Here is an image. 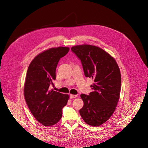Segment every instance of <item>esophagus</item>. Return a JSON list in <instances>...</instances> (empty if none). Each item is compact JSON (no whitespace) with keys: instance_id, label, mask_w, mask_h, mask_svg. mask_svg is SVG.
Instances as JSON below:
<instances>
[{"instance_id":"esophagus-1","label":"esophagus","mask_w":148,"mask_h":148,"mask_svg":"<svg viewBox=\"0 0 148 148\" xmlns=\"http://www.w3.org/2000/svg\"><path fill=\"white\" fill-rule=\"evenodd\" d=\"M77 95H72V94L70 95V98H71V99H74V98H77Z\"/></svg>"}]
</instances>
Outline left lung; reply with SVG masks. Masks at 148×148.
<instances>
[{"instance_id": "left-lung-1", "label": "left lung", "mask_w": 148, "mask_h": 148, "mask_svg": "<svg viewBox=\"0 0 148 148\" xmlns=\"http://www.w3.org/2000/svg\"><path fill=\"white\" fill-rule=\"evenodd\" d=\"M71 50L82 62L85 76L94 80L89 95L81 94L83 107L79 110L83 121L90 126L102 125L114 113L118 103L121 75L117 62L97 46L77 45Z\"/></svg>"}]
</instances>
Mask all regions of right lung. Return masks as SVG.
<instances>
[{
  "label": "right lung",
  "instance_id": "right-lung-1",
  "mask_svg": "<svg viewBox=\"0 0 148 148\" xmlns=\"http://www.w3.org/2000/svg\"><path fill=\"white\" fill-rule=\"evenodd\" d=\"M69 50L66 47L50 48L38 54L28 67L24 86L27 105L35 118L45 127L57 123L62 110L67 104L68 94L50 90L56 79V69L60 59Z\"/></svg>",
  "mask_w": 148,
  "mask_h": 148
}]
</instances>
